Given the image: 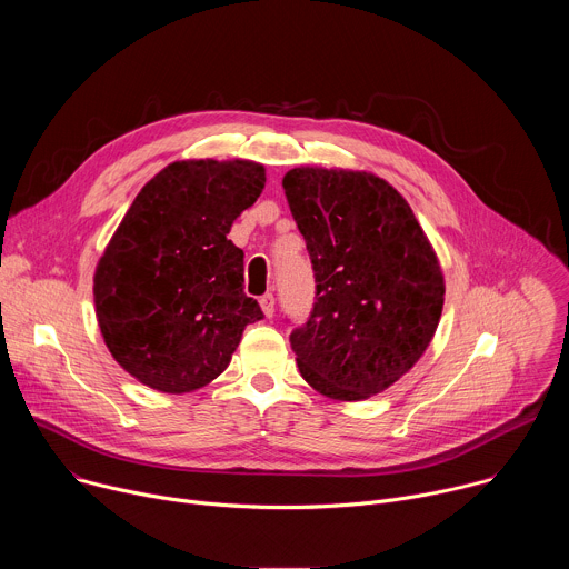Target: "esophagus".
Segmentation results:
<instances>
[{"label": "esophagus", "instance_id": "1", "mask_svg": "<svg viewBox=\"0 0 569 569\" xmlns=\"http://www.w3.org/2000/svg\"><path fill=\"white\" fill-rule=\"evenodd\" d=\"M259 303H261L266 317H272V315H274V295H272V292H266V295L259 299Z\"/></svg>", "mask_w": 569, "mask_h": 569}]
</instances>
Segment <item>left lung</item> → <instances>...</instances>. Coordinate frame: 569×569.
<instances>
[{
  "instance_id": "left-lung-1",
  "label": "left lung",
  "mask_w": 569,
  "mask_h": 569,
  "mask_svg": "<svg viewBox=\"0 0 569 569\" xmlns=\"http://www.w3.org/2000/svg\"><path fill=\"white\" fill-rule=\"evenodd\" d=\"M315 272V303L290 333L303 380L336 400L385 391L426 353L443 274L410 204L385 180L342 169L283 178Z\"/></svg>"
}]
</instances>
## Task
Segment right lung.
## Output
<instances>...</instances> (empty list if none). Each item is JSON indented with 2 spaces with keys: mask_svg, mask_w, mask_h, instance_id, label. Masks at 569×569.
Segmentation results:
<instances>
[{
  "mask_svg": "<svg viewBox=\"0 0 569 569\" xmlns=\"http://www.w3.org/2000/svg\"><path fill=\"white\" fill-rule=\"evenodd\" d=\"M263 187L257 161L189 159L130 204L97 266L94 303L112 358L139 382L167 393L204 387L263 319L242 292V250L227 238Z\"/></svg>",
  "mask_w": 569,
  "mask_h": 569,
  "instance_id": "1",
  "label": "right lung"
}]
</instances>
